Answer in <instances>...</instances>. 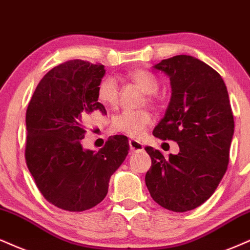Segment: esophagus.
Here are the masks:
<instances>
[{"label": "esophagus", "mask_w": 250, "mask_h": 250, "mask_svg": "<svg viewBox=\"0 0 250 250\" xmlns=\"http://www.w3.org/2000/svg\"><path fill=\"white\" fill-rule=\"evenodd\" d=\"M128 144H130V149L132 152H143L144 150V145L140 141L131 139L128 141Z\"/></svg>", "instance_id": "obj_1"}]
</instances>
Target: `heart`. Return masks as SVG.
I'll return each instance as SVG.
<instances>
[{
	"mask_svg": "<svg viewBox=\"0 0 250 250\" xmlns=\"http://www.w3.org/2000/svg\"><path fill=\"white\" fill-rule=\"evenodd\" d=\"M130 76L144 89L146 94L153 95L159 90L158 80L148 72L134 70ZM98 98L106 105H116L118 101V87L115 79L106 78L100 83ZM150 123H152V116L147 110H124L119 115L113 117L112 130L130 138L139 139L145 134Z\"/></svg>",
	"mask_w": 250,
	"mask_h": 250,
	"instance_id": "obj_1",
	"label": "heart"
}]
</instances>
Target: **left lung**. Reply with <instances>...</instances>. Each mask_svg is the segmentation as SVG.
<instances>
[{
	"instance_id": "1",
	"label": "left lung",
	"mask_w": 250,
	"mask_h": 250,
	"mask_svg": "<svg viewBox=\"0 0 250 250\" xmlns=\"http://www.w3.org/2000/svg\"><path fill=\"white\" fill-rule=\"evenodd\" d=\"M170 80L171 97L153 134L176 141V155L146 147L147 189L160 206L187 212L206 202L227 170L234 119L224 80L208 64L176 55L153 66Z\"/></svg>"
}]
</instances>
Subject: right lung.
Returning <instances> with one entry per match:
<instances>
[{
  "instance_id": "obj_1",
  "label": "right lung",
  "mask_w": 250,
  "mask_h": 250,
  "mask_svg": "<svg viewBox=\"0 0 250 250\" xmlns=\"http://www.w3.org/2000/svg\"><path fill=\"white\" fill-rule=\"evenodd\" d=\"M104 75L103 64L67 61L42 79L27 106V168L42 195L61 210L81 212L100 204L130 150L125 135L110 137L97 153L81 144L90 115H106L98 102Z\"/></svg>"
}]
</instances>
